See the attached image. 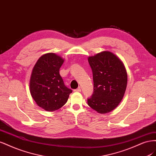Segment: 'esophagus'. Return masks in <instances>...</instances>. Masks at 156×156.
<instances>
[{"instance_id":"34e87169","label":"esophagus","mask_w":156,"mask_h":156,"mask_svg":"<svg viewBox=\"0 0 156 156\" xmlns=\"http://www.w3.org/2000/svg\"><path fill=\"white\" fill-rule=\"evenodd\" d=\"M74 92H81V88H77V89H75L74 90H73Z\"/></svg>"}]
</instances>
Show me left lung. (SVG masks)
<instances>
[{"mask_svg":"<svg viewBox=\"0 0 156 156\" xmlns=\"http://www.w3.org/2000/svg\"><path fill=\"white\" fill-rule=\"evenodd\" d=\"M92 70L94 92L88 105L101 114L119 105L127 87V75L122 61L109 51H103L88 59Z\"/></svg>","mask_w":156,"mask_h":156,"instance_id":"left-lung-1","label":"left lung"}]
</instances>
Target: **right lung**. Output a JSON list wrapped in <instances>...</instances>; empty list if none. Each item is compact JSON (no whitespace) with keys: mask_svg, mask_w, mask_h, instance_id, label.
I'll list each match as a JSON object with an SVG mask.
<instances>
[{"mask_svg":"<svg viewBox=\"0 0 156 156\" xmlns=\"http://www.w3.org/2000/svg\"><path fill=\"white\" fill-rule=\"evenodd\" d=\"M64 60L55 53L45 54L37 60L30 80L31 96L39 107L54 111L67 102L72 90L66 87L59 69Z\"/></svg>","mask_w":156,"mask_h":156,"instance_id":"1","label":"right lung"}]
</instances>
